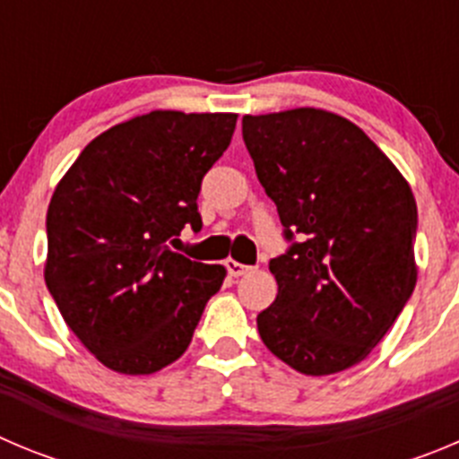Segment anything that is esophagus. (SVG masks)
Returning a JSON list of instances; mask_svg holds the SVG:
<instances>
[{
  "mask_svg": "<svg viewBox=\"0 0 459 459\" xmlns=\"http://www.w3.org/2000/svg\"><path fill=\"white\" fill-rule=\"evenodd\" d=\"M226 269H229V273L233 278H238V276H244V273H249L251 269L254 267H249V264H242V263H238V260H233V258H229L226 260Z\"/></svg>",
  "mask_w": 459,
  "mask_h": 459,
  "instance_id": "obj_1",
  "label": "esophagus"
}]
</instances>
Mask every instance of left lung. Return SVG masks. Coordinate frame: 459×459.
I'll return each mask as SVG.
<instances>
[{
	"label": "left lung",
	"instance_id": "1",
	"mask_svg": "<svg viewBox=\"0 0 459 459\" xmlns=\"http://www.w3.org/2000/svg\"><path fill=\"white\" fill-rule=\"evenodd\" d=\"M242 138L292 242L269 260L278 294L258 315L260 337L306 376L349 369L417 285L412 190L362 128L328 110L244 115Z\"/></svg>",
	"mask_w": 459,
	"mask_h": 459
}]
</instances>
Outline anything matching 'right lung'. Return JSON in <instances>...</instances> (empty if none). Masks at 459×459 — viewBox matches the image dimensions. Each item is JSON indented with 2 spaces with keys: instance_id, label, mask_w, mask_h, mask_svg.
I'll list each match as a JSON object with an SVG mask.
<instances>
[{
  "instance_id": "obj_1",
  "label": "right lung",
  "mask_w": 459,
  "mask_h": 459,
  "mask_svg": "<svg viewBox=\"0 0 459 459\" xmlns=\"http://www.w3.org/2000/svg\"><path fill=\"white\" fill-rule=\"evenodd\" d=\"M238 115L152 110L81 152L47 210L45 282L81 344L117 374L181 358L226 269L177 254Z\"/></svg>"
}]
</instances>
